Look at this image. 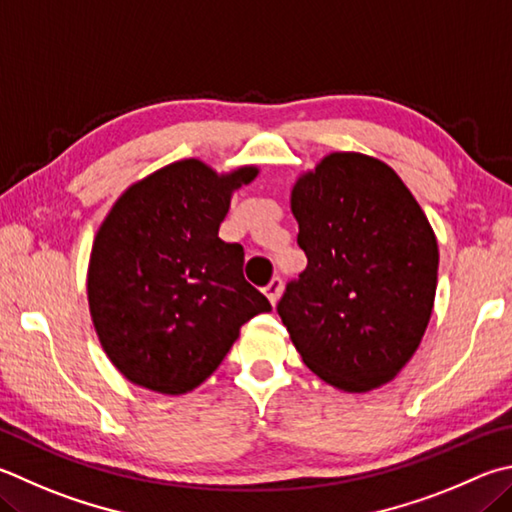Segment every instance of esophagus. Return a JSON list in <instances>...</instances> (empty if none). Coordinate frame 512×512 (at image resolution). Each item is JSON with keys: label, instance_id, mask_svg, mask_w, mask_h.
<instances>
[{"label": "esophagus", "instance_id": "esophagus-1", "mask_svg": "<svg viewBox=\"0 0 512 512\" xmlns=\"http://www.w3.org/2000/svg\"><path fill=\"white\" fill-rule=\"evenodd\" d=\"M264 293L268 297V302L275 304L277 300H280V293H282V280L280 277H273L271 282H268V286L264 288Z\"/></svg>", "mask_w": 512, "mask_h": 512}]
</instances>
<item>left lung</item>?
<instances>
[{
    "mask_svg": "<svg viewBox=\"0 0 512 512\" xmlns=\"http://www.w3.org/2000/svg\"><path fill=\"white\" fill-rule=\"evenodd\" d=\"M291 212L306 253L277 313L304 365L347 394L394 380L423 340L439 275V244L392 167L331 152L297 176Z\"/></svg>",
    "mask_w": 512,
    "mask_h": 512,
    "instance_id": "left-lung-1",
    "label": "left lung"
}]
</instances>
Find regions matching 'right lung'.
<instances>
[{
    "instance_id": "1",
    "label": "right lung",
    "mask_w": 512,
    "mask_h": 512,
    "mask_svg": "<svg viewBox=\"0 0 512 512\" xmlns=\"http://www.w3.org/2000/svg\"><path fill=\"white\" fill-rule=\"evenodd\" d=\"M259 174L181 159L120 194L91 246L87 300L100 347L129 383L181 396L212 376L241 324L268 313L244 248L219 239L230 199Z\"/></svg>"
}]
</instances>
